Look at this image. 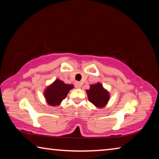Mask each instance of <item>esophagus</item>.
I'll use <instances>...</instances> for the list:
<instances>
[{
  "label": "esophagus",
  "instance_id": "esophagus-1",
  "mask_svg": "<svg viewBox=\"0 0 159 159\" xmlns=\"http://www.w3.org/2000/svg\"><path fill=\"white\" fill-rule=\"evenodd\" d=\"M75 87H76V88H79L81 87V83H80V82H76L75 83Z\"/></svg>",
  "mask_w": 159,
  "mask_h": 159
}]
</instances>
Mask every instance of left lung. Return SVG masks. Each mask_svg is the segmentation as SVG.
<instances>
[{
	"mask_svg": "<svg viewBox=\"0 0 159 159\" xmlns=\"http://www.w3.org/2000/svg\"><path fill=\"white\" fill-rule=\"evenodd\" d=\"M89 101L98 107H103L109 101V95L100 83L91 85L90 90H87Z\"/></svg>",
	"mask_w": 159,
	"mask_h": 159,
	"instance_id": "1",
	"label": "left lung"
}]
</instances>
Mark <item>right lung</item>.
Segmentation results:
<instances>
[{"label":"right lung","instance_id":"add662e5","mask_svg":"<svg viewBox=\"0 0 159 159\" xmlns=\"http://www.w3.org/2000/svg\"><path fill=\"white\" fill-rule=\"evenodd\" d=\"M73 88L72 85L65 84L60 80H56L45 91V96L48 103L52 106L58 105L65 99L69 90Z\"/></svg>","mask_w":159,"mask_h":159}]
</instances>
